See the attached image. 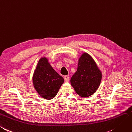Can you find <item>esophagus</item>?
<instances>
[{
	"label": "esophagus",
	"instance_id": "1",
	"mask_svg": "<svg viewBox=\"0 0 132 132\" xmlns=\"http://www.w3.org/2000/svg\"><path fill=\"white\" fill-rule=\"evenodd\" d=\"M64 80L65 82H68V81H69V78L68 76H64Z\"/></svg>",
	"mask_w": 132,
	"mask_h": 132
}]
</instances>
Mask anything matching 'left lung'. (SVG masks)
I'll return each instance as SVG.
<instances>
[{"label":"left lung","instance_id":"8db88e82","mask_svg":"<svg viewBox=\"0 0 132 132\" xmlns=\"http://www.w3.org/2000/svg\"><path fill=\"white\" fill-rule=\"evenodd\" d=\"M102 78V72L93 58L83 53L78 60L77 70L71 78L70 84L79 96L88 97L97 91Z\"/></svg>","mask_w":132,"mask_h":132}]
</instances>
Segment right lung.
Listing matches in <instances>:
<instances>
[{
  "mask_svg": "<svg viewBox=\"0 0 132 132\" xmlns=\"http://www.w3.org/2000/svg\"><path fill=\"white\" fill-rule=\"evenodd\" d=\"M32 81L39 95L50 100L57 94L64 80L53 68L47 58L42 57L34 70Z\"/></svg>",
  "mask_w": 132,
  "mask_h": 132,
  "instance_id": "add662e5",
  "label": "right lung"
}]
</instances>
